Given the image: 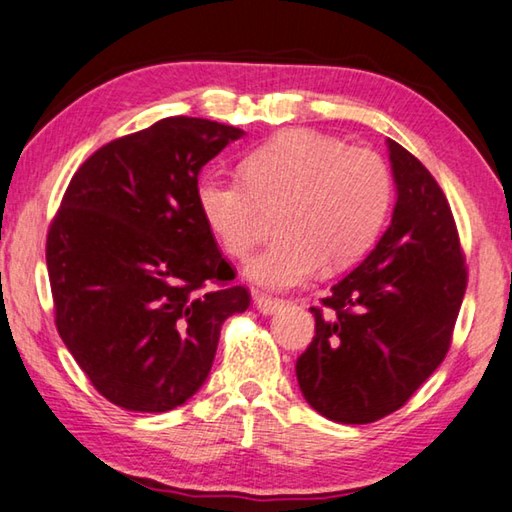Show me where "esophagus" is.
<instances>
[{
  "label": "esophagus",
  "instance_id": "obj_1",
  "mask_svg": "<svg viewBox=\"0 0 512 512\" xmlns=\"http://www.w3.org/2000/svg\"><path fill=\"white\" fill-rule=\"evenodd\" d=\"M255 306H257V311H262L264 315H273L275 311L282 309V302L275 300V297L255 295Z\"/></svg>",
  "mask_w": 512,
  "mask_h": 512
}]
</instances>
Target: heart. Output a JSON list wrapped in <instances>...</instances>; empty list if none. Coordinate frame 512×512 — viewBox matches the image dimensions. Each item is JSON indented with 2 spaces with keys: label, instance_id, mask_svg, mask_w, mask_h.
<instances>
[{
  "label": "heart",
  "instance_id": "1",
  "mask_svg": "<svg viewBox=\"0 0 512 512\" xmlns=\"http://www.w3.org/2000/svg\"><path fill=\"white\" fill-rule=\"evenodd\" d=\"M241 176L206 174L197 206L230 257L257 244L262 208H275L280 239L248 259L244 275L286 291L327 268H345L374 246L392 206V176L376 152L309 129H286L255 147Z\"/></svg>",
  "mask_w": 512,
  "mask_h": 512
}]
</instances>
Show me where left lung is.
<instances>
[{
	"label": "left lung",
	"instance_id": "8db88e82",
	"mask_svg": "<svg viewBox=\"0 0 512 512\" xmlns=\"http://www.w3.org/2000/svg\"><path fill=\"white\" fill-rule=\"evenodd\" d=\"M392 224L313 306L315 336L295 374L315 412L365 425L396 412L441 365L466 293L457 224L427 167L387 138Z\"/></svg>",
	"mask_w": 512,
	"mask_h": 512
}]
</instances>
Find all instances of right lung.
Here are the masks:
<instances>
[{
  "instance_id": "right-lung-1",
  "label": "right lung",
  "mask_w": 512,
  "mask_h": 512,
  "mask_svg": "<svg viewBox=\"0 0 512 512\" xmlns=\"http://www.w3.org/2000/svg\"><path fill=\"white\" fill-rule=\"evenodd\" d=\"M241 136L172 116L116 138L80 165L51 221L55 327L91 385L123 410L167 412L197 394L221 324L248 309L197 206L203 165Z\"/></svg>"
}]
</instances>
